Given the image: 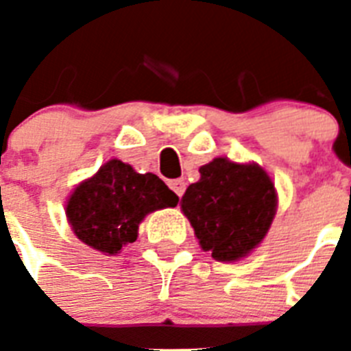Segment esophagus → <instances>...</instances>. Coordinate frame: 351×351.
Instances as JSON below:
<instances>
[{"instance_id": "esophagus-1", "label": "esophagus", "mask_w": 351, "mask_h": 351, "mask_svg": "<svg viewBox=\"0 0 351 351\" xmlns=\"http://www.w3.org/2000/svg\"><path fill=\"white\" fill-rule=\"evenodd\" d=\"M169 187L176 193V197H180L186 193V180L184 178H176V180H169Z\"/></svg>"}]
</instances>
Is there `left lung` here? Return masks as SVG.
<instances>
[{
	"instance_id": "1",
	"label": "left lung",
	"mask_w": 351,
	"mask_h": 351,
	"mask_svg": "<svg viewBox=\"0 0 351 351\" xmlns=\"http://www.w3.org/2000/svg\"><path fill=\"white\" fill-rule=\"evenodd\" d=\"M277 208L271 178L258 165L215 158L186 189L182 211L204 251L220 262L239 261L266 237Z\"/></svg>"
}]
</instances>
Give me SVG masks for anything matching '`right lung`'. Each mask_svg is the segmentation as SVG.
I'll return each instance as SVG.
<instances>
[{"label": "right lung", "instance_id": "1", "mask_svg": "<svg viewBox=\"0 0 351 351\" xmlns=\"http://www.w3.org/2000/svg\"><path fill=\"white\" fill-rule=\"evenodd\" d=\"M178 197L153 173L140 175L131 165L111 160L69 198L67 219L90 247L117 255L134 242L138 224L151 211L175 208Z\"/></svg>", "mask_w": 351, "mask_h": 351}]
</instances>
